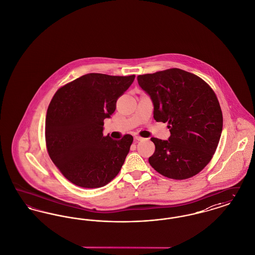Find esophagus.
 Segmentation results:
<instances>
[{"label": "esophagus", "mask_w": 255, "mask_h": 255, "mask_svg": "<svg viewBox=\"0 0 255 255\" xmlns=\"http://www.w3.org/2000/svg\"><path fill=\"white\" fill-rule=\"evenodd\" d=\"M142 139H143V137H141L139 135H134V140L135 141H139V140H142Z\"/></svg>", "instance_id": "obj_1"}]
</instances>
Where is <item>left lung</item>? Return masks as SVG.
Returning <instances> with one entry per match:
<instances>
[{
  "label": "left lung",
  "instance_id": "8db88e82",
  "mask_svg": "<svg viewBox=\"0 0 255 255\" xmlns=\"http://www.w3.org/2000/svg\"><path fill=\"white\" fill-rule=\"evenodd\" d=\"M154 104V119L167 122L168 140L152 137L150 165L164 177L185 180L206 167L223 129V114L211 87L199 76L173 68L137 76Z\"/></svg>",
  "mask_w": 255,
  "mask_h": 255
}]
</instances>
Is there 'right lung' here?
<instances>
[{"label":"right lung","mask_w":255,"mask_h":255,"mask_svg":"<svg viewBox=\"0 0 255 255\" xmlns=\"http://www.w3.org/2000/svg\"><path fill=\"white\" fill-rule=\"evenodd\" d=\"M133 79V74L88 73L62 86L52 97L46 117V146L55 166L73 184L102 187L120 173L133 136L115 140L102 131L104 120Z\"/></svg>","instance_id":"1"}]
</instances>
